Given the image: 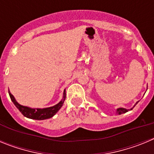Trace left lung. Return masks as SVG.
<instances>
[{
    "label": "left lung",
    "mask_w": 154,
    "mask_h": 154,
    "mask_svg": "<svg viewBox=\"0 0 154 154\" xmlns=\"http://www.w3.org/2000/svg\"><path fill=\"white\" fill-rule=\"evenodd\" d=\"M137 103H138V102H137ZM137 103H136V104H137ZM134 106H133V107H134ZM133 108H132V109H133ZM132 109H130V110H131ZM128 111H129V109H125V108H119V109H116V113L119 114V115H120V114L125 113V112H128Z\"/></svg>",
    "instance_id": "8db88e82"
}]
</instances>
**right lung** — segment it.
Instances as JSON below:
<instances>
[{
	"label": "right lung",
	"instance_id": "add662e5",
	"mask_svg": "<svg viewBox=\"0 0 154 154\" xmlns=\"http://www.w3.org/2000/svg\"><path fill=\"white\" fill-rule=\"evenodd\" d=\"M8 92H9V96H10L11 101L13 102L14 104L15 105V106L18 109L19 111L23 114V116H24L27 118H29V119H37V120H43V119H49V118L52 117L53 116H55L56 112L62 106L65 97H66L65 90H64L62 99L58 104H56L54 106L44 109H31L29 108V107L24 106H21V105L19 104L15 100L13 95L11 93L10 91H8Z\"/></svg>",
	"mask_w": 154,
	"mask_h": 154
}]
</instances>
